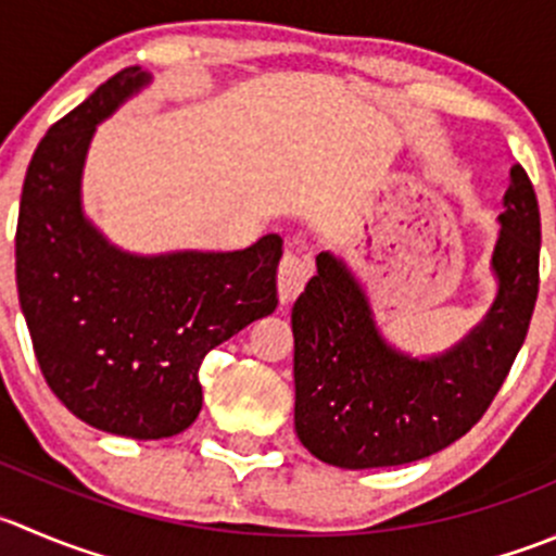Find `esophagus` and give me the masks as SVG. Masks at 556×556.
Instances as JSON below:
<instances>
[{"label":"esophagus","mask_w":556,"mask_h":556,"mask_svg":"<svg viewBox=\"0 0 556 556\" xmlns=\"http://www.w3.org/2000/svg\"><path fill=\"white\" fill-rule=\"evenodd\" d=\"M312 274V257L306 252L288 250L285 257L279 261V301L290 304L295 295L304 290L306 279Z\"/></svg>","instance_id":"esophagus-1"}]
</instances>
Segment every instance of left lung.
I'll use <instances>...</instances> for the list:
<instances>
[{
	"label": "left lung",
	"instance_id": "8db88e82",
	"mask_svg": "<svg viewBox=\"0 0 556 556\" xmlns=\"http://www.w3.org/2000/svg\"><path fill=\"white\" fill-rule=\"evenodd\" d=\"M492 271L497 299L451 350L409 355L382 331L369 290L348 261L317 255L293 304L295 434L344 470L427 459L465 438L514 366L538 299L541 214L521 165L510 168Z\"/></svg>",
	"mask_w": 556,
	"mask_h": 556
}]
</instances>
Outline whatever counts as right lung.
<instances>
[{"instance_id": "right-lung-1", "label": "right lung", "mask_w": 556, "mask_h": 556, "mask_svg": "<svg viewBox=\"0 0 556 556\" xmlns=\"http://www.w3.org/2000/svg\"><path fill=\"white\" fill-rule=\"evenodd\" d=\"M149 84L124 67L59 118L31 157L15 228V282L37 364L59 402L102 432L160 440L201 413L208 350L277 309L282 239L236 252L132 255L80 206L91 135Z\"/></svg>"}]
</instances>
